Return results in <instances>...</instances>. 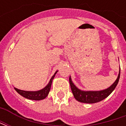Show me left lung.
Masks as SVG:
<instances>
[{"mask_svg":"<svg viewBox=\"0 0 126 126\" xmlns=\"http://www.w3.org/2000/svg\"><path fill=\"white\" fill-rule=\"evenodd\" d=\"M119 77H120V69H119L118 76H117V78L115 80V82H114L111 86L107 88V89L100 90V91H84V90H79V88H78L72 82L71 77H69V84H70L71 91L74 94V98L78 101L81 102V103L91 104V103L100 102L107 97L117 86L118 82H119Z\"/></svg>","mask_w":126,"mask_h":126,"instance_id":"left-lung-1","label":"left lung"}]
</instances>
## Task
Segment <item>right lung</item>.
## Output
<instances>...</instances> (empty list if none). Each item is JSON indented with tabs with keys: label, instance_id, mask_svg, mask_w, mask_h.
Listing matches in <instances>:
<instances>
[{
	"label": "right lung",
	"instance_id": "obj_1",
	"mask_svg": "<svg viewBox=\"0 0 126 126\" xmlns=\"http://www.w3.org/2000/svg\"><path fill=\"white\" fill-rule=\"evenodd\" d=\"M57 71L55 73L51 78V79H50L48 84L41 90H38V91H25V90H21L19 89H17L16 88H14L15 90L20 95H21L23 97L26 98L28 99H30V100H40L42 99H44L47 97L49 91L50 90V87H51V84H52V79H54L55 76V74L57 73Z\"/></svg>",
	"mask_w": 126,
	"mask_h": 126
}]
</instances>
